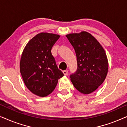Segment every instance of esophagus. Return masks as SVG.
<instances>
[{
    "label": "esophagus",
    "instance_id": "esophagus-1",
    "mask_svg": "<svg viewBox=\"0 0 127 127\" xmlns=\"http://www.w3.org/2000/svg\"><path fill=\"white\" fill-rule=\"evenodd\" d=\"M63 73L64 74V75L66 76V75H67V74H68V72H67V70H65L63 71Z\"/></svg>",
    "mask_w": 127,
    "mask_h": 127
}]
</instances>
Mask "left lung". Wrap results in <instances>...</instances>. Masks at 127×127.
<instances>
[{"mask_svg":"<svg viewBox=\"0 0 127 127\" xmlns=\"http://www.w3.org/2000/svg\"><path fill=\"white\" fill-rule=\"evenodd\" d=\"M77 57V68L70 75L74 87L84 94L93 93L105 80L108 61L100 43L87 32L67 34Z\"/></svg>","mask_w":127,"mask_h":127,"instance_id":"8db88e82","label":"left lung"}]
</instances>
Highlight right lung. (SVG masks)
Wrapping results in <instances>:
<instances>
[{
    "mask_svg": "<svg viewBox=\"0 0 127 127\" xmlns=\"http://www.w3.org/2000/svg\"><path fill=\"white\" fill-rule=\"evenodd\" d=\"M60 36L40 33L28 43L20 61V72L27 87L37 96H47L54 90L64 73L57 66L51 48Z\"/></svg>",
    "mask_w": 127,
    "mask_h": 127,
    "instance_id": "add662e5",
    "label": "right lung"
}]
</instances>
